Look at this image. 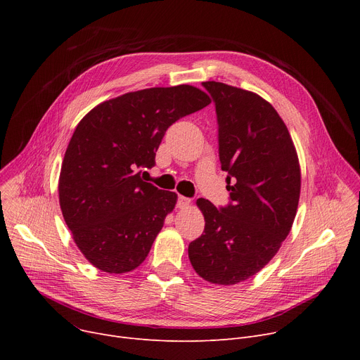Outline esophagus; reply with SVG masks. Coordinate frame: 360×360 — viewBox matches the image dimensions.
<instances>
[{"label":"esophagus","mask_w":360,"mask_h":360,"mask_svg":"<svg viewBox=\"0 0 360 360\" xmlns=\"http://www.w3.org/2000/svg\"><path fill=\"white\" fill-rule=\"evenodd\" d=\"M191 204V200L186 198V197H179L178 198V207L179 209H186V207H190Z\"/></svg>","instance_id":"obj_1"}]
</instances>
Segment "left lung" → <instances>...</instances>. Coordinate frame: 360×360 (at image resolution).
Wrapping results in <instances>:
<instances>
[{
    "label": "left lung",
    "mask_w": 360,
    "mask_h": 360,
    "mask_svg": "<svg viewBox=\"0 0 360 360\" xmlns=\"http://www.w3.org/2000/svg\"><path fill=\"white\" fill-rule=\"evenodd\" d=\"M202 86L216 103L219 156L231 204L198 198L205 226L188 247L195 273L232 286L262 270L292 229L300 195L296 147L277 110L254 91L220 82Z\"/></svg>",
    "instance_id": "1"
}]
</instances>
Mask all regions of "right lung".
<instances>
[{
  "mask_svg": "<svg viewBox=\"0 0 360 360\" xmlns=\"http://www.w3.org/2000/svg\"><path fill=\"white\" fill-rule=\"evenodd\" d=\"M212 101L179 84L129 91L94 106L75 127L61 165L64 220L86 259L109 274L146 259L178 195L140 176L155 165L166 129Z\"/></svg>",
  "mask_w": 360,
  "mask_h": 360,
  "instance_id": "obj_1",
  "label": "right lung"
}]
</instances>
